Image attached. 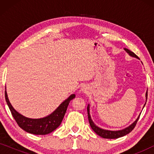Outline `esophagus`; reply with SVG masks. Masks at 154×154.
Returning <instances> with one entry per match:
<instances>
[{"mask_svg":"<svg viewBox=\"0 0 154 154\" xmlns=\"http://www.w3.org/2000/svg\"><path fill=\"white\" fill-rule=\"evenodd\" d=\"M81 90H82V92H85V89H84V88H82Z\"/></svg>","mask_w":154,"mask_h":154,"instance_id":"esophagus-1","label":"esophagus"}]
</instances>
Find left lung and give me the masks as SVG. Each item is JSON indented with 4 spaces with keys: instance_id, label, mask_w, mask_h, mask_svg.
<instances>
[{
    "instance_id": "left-lung-1",
    "label": "left lung",
    "mask_w": 154,
    "mask_h": 154,
    "mask_svg": "<svg viewBox=\"0 0 154 154\" xmlns=\"http://www.w3.org/2000/svg\"><path fill=\"white\" fill-rule=\"evenodd\" d=\"M124 50H125V51L127 52L128 54H129L130 56L132 57L138 58V57L133 52L130 51V50L127 49V48H124ZM146 98L147 100V91L146 93ZM145 104H146V103H145ZM145 104L144 105V107L145 106ZM87 110H88V120H89L90 127H91L92 129L94 130V132H95L96 134H97L99 136L102 137V138H105V139H117V138L125 136V135H126V134H128V133H130V132L134 129V128L135 127L137 122V121L139 120V118H140V116H139L137 117V119L135 121H134V123H132L131 125H130V126H128V128H125V129L121 130H116V131H112V130L102 129V128H99L98 126H97L95 124L93 123V121H92L91 116H90V104H88V106L87 107Z\"/></svg>"
}]
</instances>
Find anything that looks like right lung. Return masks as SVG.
Returning a JSON list of instances; mask_svg holds the SVG:
<instances>
[{"mask_svg":"<svg viewBox=\"0 0 154 154\" xmlns=\"http://www.w3.org/2000/svg\"><path fill=\"white\" fill-rule=\"evenodd\" d=\"M75 94H72L65 100L55 111H53L51 114L42 119H29L25 117L20 113H18L10 104L8 97V94L6 90L5 91V97L6 102L8 105L12 116L15 120L17 123L20 127L29 133L33 134H48L57 129L62 123L63 118L66 113L67 107L69 102L75 98Z\"/></svg>","mask_w":154,"mask_h":154,"instance_id":"1","label":"right lung"}]
</instances>
